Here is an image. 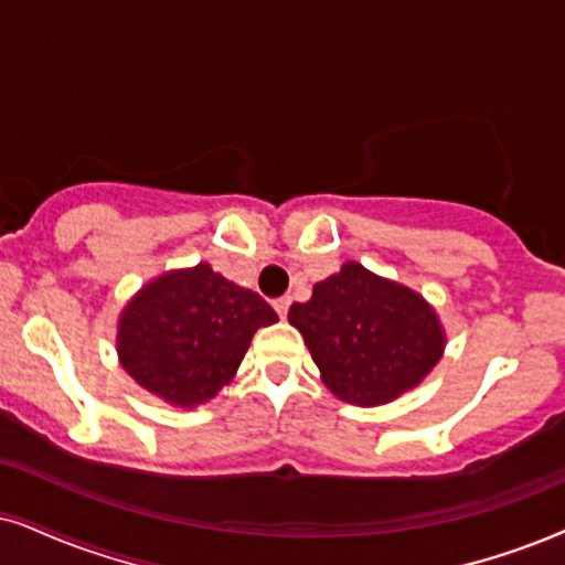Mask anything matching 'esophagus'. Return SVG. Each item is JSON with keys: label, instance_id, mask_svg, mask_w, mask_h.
Returning <instances> with one entry per match:
<instances>
[{"label": "esophagus", "instance_id": "1", "mask_svg": "<svg viewBox=\"0 0 565 565\" xmlns=\"http://www.w3.org/2000/svg\"><path fill=\"white\" fill-rule=\"evenodd\" d=\"M289 305H291V297H278V299H276L274 307H276L278 318H287V312H289Z\"/></svg>", "mask_w": 565, "mask_h": 565}]
</instances>
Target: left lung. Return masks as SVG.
<instances>
[{"instance_id":"8db88e82","label":"left lung","mask_w":565,"mask_h":565,"mask_svg":"<svg viewBox=\"0 0 565 565\" xmlns=\"http://www.w3.org/2000/svg\"><path fill=\"white\" fill-rule=\"evenodd\" d=\"M323 381L349 404L375 406L409 391L435 367L443 331L412 289L347 263L289 307Z\"/></svg>"}]
</instances>
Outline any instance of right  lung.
I'll list each match as a JSON object with an SVG mask.
<instances>
[{"instance_id":"1","label":"right lung","mask_w":565,"mask_h":565,"mask_svg":"<svg viewBox=\"0 0 565 565\" xmlns=\"http://www.w3.org/2000/svg\"><path fill=\"white\" fill-rule=\"evenodd\" d=\"M278 316L258 291L200 263L140 289L119 320V356L142 388L195 406L232 381L249 339Z\"/></svg>"}]
</instances>
